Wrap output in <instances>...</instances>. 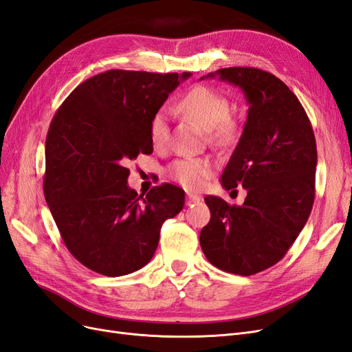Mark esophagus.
<instances>
[{"mask_svg": "<svg viewBox=\"0 0 352 352\" xmlns=\"http://www.w3.org/2000/svg\"><path fill=\"white\" fill-rule=\"evenodd\" d=\"M200 200H201L200 196L192 195V192H187V196H186V203H187V205H195V203H199Z\"/></svg>", "mask_w": 352, "mask_h": 352, "instance_id": "34e87169", "label": "esophagus"}]
</instances>
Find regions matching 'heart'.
<instances>
[{
    "mask_svg": "<svg viewBox=\"0 0 352 352\" xmlns=\"http://www.w3.org/2000/svg\"><path fill=\"white\" fill-rule=\"evenodd\" d=\"M178 109L186 117L208 130L209 139L217 143L228 144L234 142L240 133V122L234 116L228 114L230 100L209 86L197 85L191 87L179 99ZM149 135L155 146H161L166 142L168 118L164 109L155 112L151 118ZM212 173V164L206 160H199V157H183V160L173 162L168 168L169 178L177 181L187 190L200 188Z\"/></svg>",
    "mask_w": 352,
    "mask_h": 352,
    "instance_id": "obj_1",
    "label": "heart"
}]
</instances>
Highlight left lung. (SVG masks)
Instances as JSON below:
<instances>
[{
	"label": "left lung",
	"mask_w": 352,
	"mask_h": 352,
	"mask_svg": "<svg viewBox=\"0 0 352 352\" xmlns=\"http://www.w3.org/2000/svg\"><path fill=\"white\" fill-rule=\"evenodd\" d=\"M240 87L248 104L245 126L222 174V186L241 184V206L206 196L210 221L200 232L209 262L250 276L276 265L307 222L314 201L317 149L298 98L272 73L230 67L208 77Z\"/></svg>",
	"instance_id": "8db88e82"
}]
</instances>
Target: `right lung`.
I'll return each mask as SVG.
<instances>
[{
    "label": "right lung",
    "mask_w": 352,
    "mask_h": 352,
    "mask_svg": "<svg viewBox=\"0 0 352 352\" xmlns=\"http://www.w3.org/2000/svg\"><path fill=\"white\" fill-rule=\"evenodd\" d=\"M190 73L108 70L78 85L55 112L45 142L43 195L69 252L105 276L153 257L162 223L184 206V190L138 195L127 164L153 144L149 122Z\"/></svg>",
    "instance_id": "obj_1"
}]
</instances>
